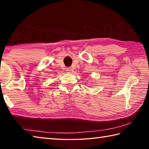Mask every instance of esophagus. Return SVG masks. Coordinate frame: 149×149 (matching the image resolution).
<instances>
[{"label":"esophagus","instance_id":"obj_1","mask_svg":"<svg viewBox=\"0 0 149 149\" xmlns=\"http://www.w3.org/2000/svg\"><path fill=\"white\" fill-rule=\"evenodd\" d=\"M72 70L71 69V68H67L66 70H65V71H66L67 72H68V73H71Z\"/></svg>","mask_w":149,"mask_h":149}]
</instances>
